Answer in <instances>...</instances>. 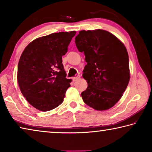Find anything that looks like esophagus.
Here are the masks:
<instances>
[{"label": "esophagus", "instance_id": "esophagus-1", "mask_svg": "<svg viewBox=\"0 0 152 152\" xmlns=\"http://www.w3.org/2000/svg\"><path fill=\"white\" fill-rule=\"evenodd\" d=\"M80 75H78L77 76H74V77H73L72 78V80L74 82V81H76L77 80H78V79H80Z\"/></svg>", "mask_w": 152, "mask_h": 152}]
</instances>
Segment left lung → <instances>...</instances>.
Instances as JSON below:
<instances>
[{"mask_svg":"<svg viewBox=\"0 0 152 152\" xmlns=\"http://www.w3.org/2000/svg\"><path fill=\"white\" fill-rule=\"evenodd\" d=\"M75 43L87 62L82 74L88 83L81 93L83 101L97 110L110 109L129 82L127 49L114 35L102 29L80 31Z\"/></svg>","mask_w":152,"mask_h":152,"instance_id":"obj_1","label":"left lung"}]
</instances>
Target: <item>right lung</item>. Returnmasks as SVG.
Returning a JSON list of instances; mask_svg holds the SVG:
<instances>
[{
  "label": "right lung",
  "instance_id": "1",
  "mask_svg": "<svg viewBox=\"0 0 152 152\" xmlns=\"http://www.w3.org/2000/svg\"><path fill=\"white\" fill-rule=\"evenodd\" d=\"M76 31L59 32L37 38L23 51L18 64L17 81L28 102L41 111L60 105L71 79L66 78L62 56Z\"/></svg>",
  "mask_w": 152,
  "mask_h": 152
}]
</instances>
